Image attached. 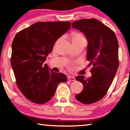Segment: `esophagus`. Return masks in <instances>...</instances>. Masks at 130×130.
Wrapping results in <instances>:
<instances>
[{
	"label": "esophagus",
	"mask_w": 130,
	"mask_h": 130,
	"mask_svg": "<svg viewBox=\"0 0 130 130\" xmlns=\"http://www.w3.org/2000/svg\"><path fill=\"white\" fill-rule=\"evenodd\" d=\"M68 80L69 81H75L76 80L75 78L71 76H69L68 77Z\"/></svg>",
	"instance_id": "esophagus-1"
}]
</instances>
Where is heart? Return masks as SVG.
I'll return each mask as SVG.
<instances>
[{
    "mask_svg": "<svg viewBox=\"0 0 130 130\" xmlns=\"http://www.w3.org/2000/svg\"><path fill=\"white\" fill-rule=\"evenodd\" d=\"M84 38L83 36L79 33L76 32H73L72 34V40H79L80 39Z\"/></svg>",
    "mask_w": 130,
    "mask_h": 130,
    "instance_id": "heart-1",
    "label": "heart"
}]
</instances>
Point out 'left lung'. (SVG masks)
I'll return each mask as SVG.
<instances>
[{"instance_id": "1", "label": "left lung", "mask_w": 130, "mask_h": 130, "mask_svg": "<svg viewBox=\"0 0 130 130\" xmlns=\"http://www.w3.org/2000/svg\"><path fill=\"white\" fill-rule=\"evenodd\" d=\"M72 27L86 36L87 60L90 62L88 66H93L91 77H76L83 84V90L75 97L84 104H91L104 97L116 75L119 67L118 41L112 29L94 18L76 21Z\"/></svg>"}]
</instances>
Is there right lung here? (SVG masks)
I'll return each mask as SVG.
<instances>
[{
  "label": "right lung",
  "mask_w": 130,
  "mask_h": 130,
  "mask_svg": "<svg viewBox=\"0 0 130 130\" xmlns=\"http://www.w3.org/2000/svg\"><path fill=\"white\" fill-rule=\"evenodd\" d=\"M70 22H38L17 33L12 43L11 64L18 88L25 97L43 104L53 97L67 76L43 63L54 43L71 27Z\"/></svg>",
  "instance_id": "obj_1"
}]
</instances>
